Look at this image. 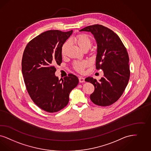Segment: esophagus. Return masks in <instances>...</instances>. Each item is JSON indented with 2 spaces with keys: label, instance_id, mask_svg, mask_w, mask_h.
Listing matches in <instances>:
<instances>
[{
  "label": "esophagus",
  "instance_id": "esophagus-1",
  "mask_svg": "<svg viewBox=\"0 0 151 151\" xmlns=\"http://www.w3.org/2000/svg\"><path fill=\"white\" fill-rule=\"evenodd\" d=\"M78 80H79V82L81 83H83L85 82V78H83V77H79Z\"/></svg>",
  "mask_w": 151,
  "mask_h": 151
}]
</instances>
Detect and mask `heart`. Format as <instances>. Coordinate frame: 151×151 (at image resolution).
Returning <instances> with one entry per match:
<instances>
[{"label":"heart","mask_w":151,"mask_h":151,"mask_svg":"<svg viewBox=\"0 0 151 151\" xmlns=\"http://www.w3.org/2000/svg\"><path fill=\"white\" fill-rule=\"evenodd\" d=\"M72 41L77 44L79 47L83 50H88L92 45V40L86 34H79L76 36L74 37L71 40ZM68 46V42H65L63 44L61 48V53L65 55ZM89 63L86 61H77L73 63L74 69L78 73H83L84 69L88 67Z\"/></svg>","instance_id":"heart-1"}]
</instances>
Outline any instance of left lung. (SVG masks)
I'll return each instance as SVG.
<instances>
[{
	"label": "left lung",
	"instance_id": "left-lung-1",
	"mask_svg": "<svg viewBox=\"0 0 151 151\" xmlns=\"http://www.w3.org/2000/svg\"><path fill=\"white\" fill-rule=\"evenodd\" d=\"M80 31L90 32L94 35L97 43L96 68L104 73L99 81L91 77L85 78L95 87L90 99L99 106L110 105L119 99L129 81V59L127 49L115 33L102 25L86 27Z\"/></svg>",
	"mask_w": 151,
	"mask_h": 151
}]
</instances>
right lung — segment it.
<instances>
[{"label": "right lung", "instance_id": "right-lung-1", "mask_svg": "<svg viewBox=\"0 0 151 151\" xmlns=\"http://www.w3.org/2000/svg\"><path fill=\"white\" fill-rule=\"evenodd\" d=\"M73 32H43L27 45L23 54L22 72L27 90L33 102L47 112L64 108L70 92L78 85V77L72 73L62 80L55 73V66L62 63L63 44Z\"/></svg>", "mask_w": 151, "mask_h": 151}]
</instances>
